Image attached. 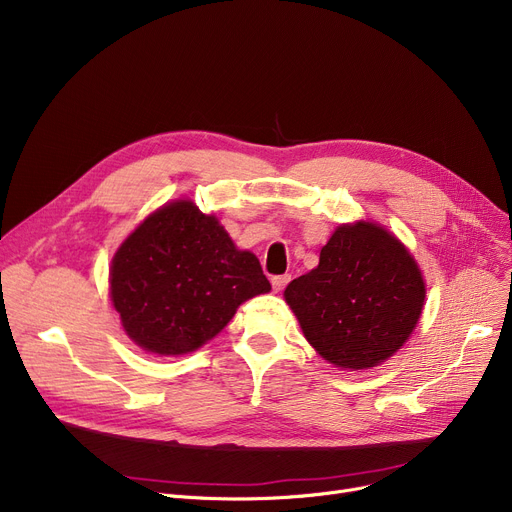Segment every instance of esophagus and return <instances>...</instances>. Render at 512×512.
I'll return each instance as SVG.
<instances>
[{"mask_svg":"<svg viewBox=\"0 0 512 512\" xmlns=\"http://www.w3.org/2000/svg\"><path fill=\"white\" fill-rule=\"evenodd\" d=\"M288 282H290V276H288V274H284V276H274V278H272V286H274L276 292L282 290Z\"/></svg>","mask_w":512,"mask_h":512,"instance_id":"esophagus-1","label":"esophagus"}]
</instances>
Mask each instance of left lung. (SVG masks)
Wrapping results in <instances>:
<instances>
[{
	"label": "left lung",
	"mask_w": 512,
	"mask_h": 512,
	"mask_svg": "<svg viewBox=\"0 0 512 512\" xmlns=\"http://www.w3.org/2000/svg\"><path fill=\"white\" fill-rule=\"evenodd\" d=\"M284 299L307 342L342 369L384 363L415 330L425 282L409 249L375 222L342 224Z\"/></svg>",
	"instance_id": "left-lung-1"
}]
</instances>
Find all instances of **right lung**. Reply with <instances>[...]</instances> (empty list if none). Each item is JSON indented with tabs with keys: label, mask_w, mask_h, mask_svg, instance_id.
Segmentation results:
<instances>
[{
	"label": "right lung",
	"mask_w": 512,
	"mask_h": 512,
	"mask_svg": "<svg viewBox=\"0 0 512 512\" xmlns=\"http://www.w3.org/2000/svg\"><path fill=\"white\" fill-rule=\"evenodd\" d=\"M270 290L259 259L236 249L218 218L188 199L153 211L110 267V297L124 332L161 357L197 351L242 303Z\"/></svg>",
	"instance_id": "add662e5"
}]
</instances>
